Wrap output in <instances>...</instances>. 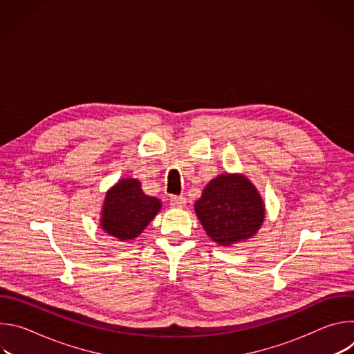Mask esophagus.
Returning a JSON list of instances; mask_svg holds the SVG:
<instances>
[{"mask_svg":"<svg viewBox=\"0 0 354 354\" xmlns=\"http://www.w3.org/2000/svg\"><path fill=\"white\" fill-rule=\"evenodd\" d=\"M169 203H171L172 207H185L186 198L183 196H172L169 198Z\"/></svg>","mask_w":354,"mask_h":354,"instance_id":"1","label":"esophagus"}]
</instances>
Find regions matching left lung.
<instances>
[{
    "instance_id": "8db88e82",
    "label": "left lung",
    "mask_w": 354,
    "mask_h": 354,
    "mask_svg": "<svg viewBox=\"0 0 354 354\" xmlns=\"http://www.w3.org/2000/svg\"><path fill=\"white\" fill-rule=\"evenodd\" d=\"M194 210L207 235L221 246L249 239L265 218L258 190L239 175L213 179L196 201Z\"/></svg>"
}]
</instances>
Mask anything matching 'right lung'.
<instances>
[{
	"label": "right lung",
	"mask_w": 354,
	"mask_h": 354,
	"mask_svg": "<svg viewBox=\"0 0 354 354\" xmlns=\"http://www.w3.org/2000/svg\"><path fill=\"white\" fill-rule=\"evenodd\" d=\"M160 209L161 201L144 194L138 180L124 179L108 192L100 225L109 235L122 241L133 239L142 232Z\"/></svg>",
	"instance_id": "add662e5"
}]
</instances>
